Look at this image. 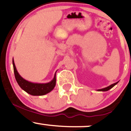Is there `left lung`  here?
Wrapping results in <instances>:
<instances>
[{
    "label": "left lung",
    "mask_w": 131,
    "mask_h": 131,
    "mask_svg": "<svg viewBox=\"0 0 131 131\" xmlns=\"http://www.w3.org/2000/svg\"><path fill=\"white\" fill-rule=\"evenodd\" d=\"M118 82H116V83H114V84H112V85H110V86H108V87H106V88H103V89H98V91H108V90H110V89H112V88H113V87H114L115 85H116V84H117V83H118Z\"/></svg>",
    "instance_id": "8db88e82"
}]
</instances>
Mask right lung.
<instances>
[{
    "label": "right lung",
    "instance_id": "add662e5",
    "mask_svg": "<svg viewBox=\"0 0 131 131\" xmlns=\"http://www.w3.org/2000/svg\"><path fill=\"white\" fill-rule=\"evenodd\" d=\"M13 64L16 80L17 82H18V85L20 86V88L27 93L33 95V96H43V95L50 92L54 88L56 82V73L54 77V79L49 82L46 83V84L32 83L27 81L20 76V75L17 71L13 59Z\"/></svg>",
    "mask_w": 131,
    "mask_h": 131
}]
</instances>
